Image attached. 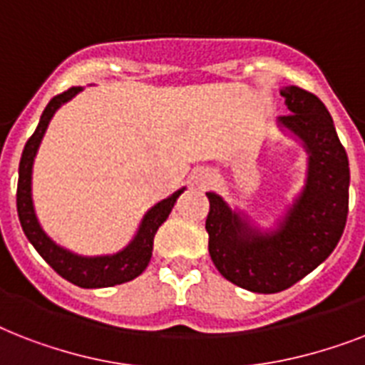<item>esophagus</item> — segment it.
<instances>
[{"label":"esophagus","instance_id":"esophagus-1","mask_svg":"<svg viewBox=\"0 0 365 365\" xmlns=\"http://www.w3.org/2000/svg\"><path fill=\"white\" fill-rule=\"evenodd\" d=\"M208 182H210V178H199V180H197V183H200V185H205V183Z\"/></svg>","mask_w":365,"mask_h":365}]
</instances>
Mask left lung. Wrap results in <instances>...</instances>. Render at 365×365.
Here are the masks:
<instances>
[{
    "label": "left lung",
    "mask_w": 365,
    "mask_h": 365,
    "mask_svg": "<svg viewBox=\"0 0 365 365\" xmlns=\"http://www.w3.org/2000/svg\"><path fill=\"white\" fill-rule=\"evenodd\" d=\"M280 94L288 115L278 125L297 136L309 153L307 183L274 231H259L216 193H206L208 252L222 277L257 294L294 286L326 261L345 231L349 214V157L322 100L299 87Z\"/></svg>",
    "instance_id": "8db88e82"
}]
</instances>
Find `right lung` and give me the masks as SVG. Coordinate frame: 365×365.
<instances>
[{
    "label": "right lung",
    "instance_id": "1",
    "mask_svg": "<svg viewBox=\"0 0 365 365\" xmlns=\"http://www.w3.org/2000/svg\"><path fill=\"white\" fill-rule=\"evenodd\" d=\"M83 87H71L66 93L56 94L47 104L43 111L39 125L36 132L31 134L30 140L26 142L22 157L19 165V187H16V210H19V220L22 225V231L28 237L34 248L39 252L43 259L58 272L60 277L70 280L79 288H110L115 284L128 282L140 277L153 252V239L157 229L166 222V217L174 208V202L178 197L185 191V187L178 189L176 193H172L168 199L160 200L143 216L140 229L132 242L117 252L113 255H96V257H85L77 255L70 250L62 248L58 244L51 240L47 233L43 231L39 222H37L36 210H34V200H31V166L36 159L37 148L43 140V134L47 130L48 121L53 119L54 111L60 106L71 100L77 93H81Z\"/></svg>",
    "mask_w": 365,
    "mask_h": 365
}]
</instances>
